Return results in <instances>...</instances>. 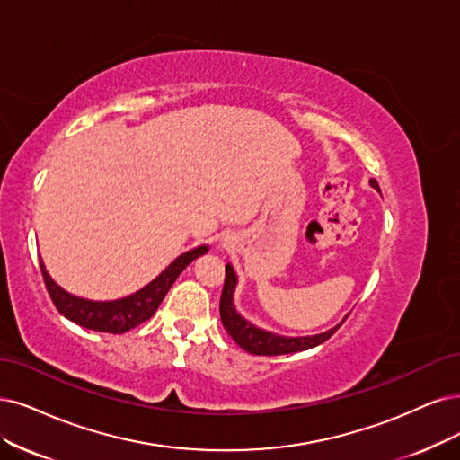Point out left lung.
Instances as JSON below:
<instances>
[{
	"label": "left lung",
	"mask_w": 460,
	"mask_h": 460,
	"mask_svg": "<svg viewBox=\"0 0 460 460\" xmlns=\"http://www.w3.org/2000/svg\"><path fill=\"white\" fill-rule=\"evenodd\" d=\"M369 183L376 187L379 191V183L377 180H369ZM236 286V275L231 265H226V282H224V290H221V299H219V316H221V324L227 330V333L234 339V343L243 347L250 354H258V356H279V354H290V352H299V350H307L313 349L320 343L328 341V339L341 328V324L324 332L318 335H307V337H284V335H275L270 332L260 330L253 324H250L248 320H244L239 313L234 311L233 305V292Z\"/></svg>",
	"instance_id": "obj_1"
}]
</instances>
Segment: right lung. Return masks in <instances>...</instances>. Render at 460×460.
I'll use <instances>...</instances> for the list:
<instances>
[{"label": "right lung", "mask_w": 460, "mask_h": 460, "mask_svg": "<svg viewBox=\"0 0 460 460\" xmlns=\"http://www.w3.org/2000/svg\"><path fill=\"white\" fill-rule=\"evenodd\" d=\"M208 252V246H199L191 252L181 253L170 263L163 273L149 282L142 290L136 294L117 299V301H89L81 299L72 294L64 292L62 288L47 275L45 265L40 260L41 275L47 286V292L53 299L55 307L60 314H64L67 320L75 322V324L94 330V332H106V333H125L136 326H140L142 322L149 320L155 311L159 309L161 301L164 299L170 286L180 277L181 270L190 265L193 260H197L202 253Z\"/></svg>", "instance_id": "obj_1"}]
</instances>
